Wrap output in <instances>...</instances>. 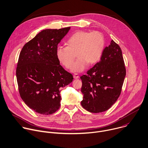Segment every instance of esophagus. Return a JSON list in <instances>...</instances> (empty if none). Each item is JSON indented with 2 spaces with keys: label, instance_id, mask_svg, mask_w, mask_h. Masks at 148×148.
<instances>
[{
  "label": "esophagus",
  "instance_id": "34e87169",
  "mask_svg": "<svg viewBox=\"0 0 148 148\" xmlns=\"http://www.w3.org/2000/svg\"><path fill=\"white\" fill-rule=\"evenodd\" d=\"M73 77L75 79H78L79 77V75L77 74V73H75L74 75H73Z\"/></svg>",
  "mask_w": 148,
  "mask_h": 148
}]
</instances>
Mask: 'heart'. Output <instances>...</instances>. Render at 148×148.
I'll list each match as a JSON object with an SVG mask.
<instances>
[{
  "label": "heart",
  "mask_w": 148,
  "mask_h": 148,
  "mask_svg": "<svg viewBox=\"0 0 148 148\" xmlns=\"http://www.w3.org/2000/svg\"><path fill=\"white\" fill-rule=\"evenodd\" d=\"M66 46H58L56 57L59 62L66 69L72 71H83L88 64L97 63L102 56L105 40L103 35L98 31H77L66 41ZM77 55L79 58L73 65ZM73 66H72V65Z\"/></svg>",
  "instance_id": "b5f03b06"
}]
</instances>
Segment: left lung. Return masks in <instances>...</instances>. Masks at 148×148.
Masks as SVG:
<instances>
[{"label": "left lung", "instance_id": "8db88e82", "mask_svg": "<svg viewBox=\"0 0 148 148\" xmlns=\"http://www.w3.org/2000/svg\"><path fill=\"white\" fill-rule=\"evenodd\" d=\"M126 70L120 46L113 40L99 62L80 77L82 107L91 113L108 110L119 97Z\"/></svg>", "mask_w": 148, "mask_h": 148}]
</instances>
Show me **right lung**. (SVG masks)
Returning <instances> with one entry per match:
<instances>
[{
	"mask_svg": "<svg viewBox=\"0 0 148 148\" xmlns=\"http://www.w3.org/2000/svg\"><path fill=\"white\" fill-rule=\"evenodd\" d=\"M70 29L43 30L20 52L16 68L19 93L29 108L41 114L50 115L59 109L60 89L73 81L72 75L56 57L58 45Z\"/></svg>",
	"mask_w": 148,
	"mask_h": 148,
	"instance_id": "1",
	"label": "right lung"
}]
</instances>
